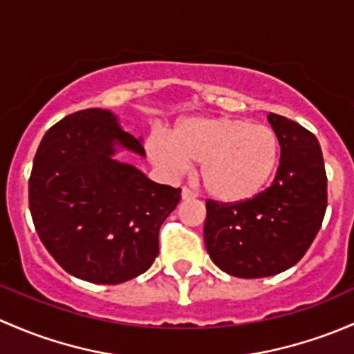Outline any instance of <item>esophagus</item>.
Masks as SVG:
<instances>
[{
	"label": "esophagus",
	"mask_w": 354,
	"mask_h": 354,
	"mask_svg": "<svg viewBox=\"0 0 354 354\" xmlns=\"http://www.w3.org/2000/svg\"><path fill=\"white\" fill-rule=\"evenodd\" d=\"M180 196H182V199H196V198H198V196H196L194 192H192L191 189H187V187L182 189Z\"/></svg>",
	"instance_id": "1"
}]
</instances>
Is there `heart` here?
<instances>
[{
  "instance_id": "heart-1",
  "label": "heart",
  "mask_w": 354,
  "mask_h": 354,
  "mask_svg": "<svg viewBox=\"0 0 354 354\" xmlns=\"http://www.w3.org/2000/svg\"><path fill=\"white\" fill-rule=\"evenodd\" d=\"M151 163L167 177L182 176L201 162L206 191L221 203H245L266 191L281 156L279 136L266 124L235 118H191L172 138L148 140Z\"/></svg>"
}]
</instances>
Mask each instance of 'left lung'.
<instances>
[{
    "label": "left lung",
    "instance_id": "1",
    "mask_svg": "<svg viewBox=\"0 0 354 354\" xmlns=\"http://www.w3.org/2000/svg\"><path fill=\"white\" fill-rule=\"evenodd\" d=\"M268 121L281 156L271 187L245 203H206L204 242L211 261L236 278H266L297 264L327 207L322 150L310 131L278 114Z\"/></svg>",
    "mask_w": 354,
    "mask_h": 354
}]
</instances>
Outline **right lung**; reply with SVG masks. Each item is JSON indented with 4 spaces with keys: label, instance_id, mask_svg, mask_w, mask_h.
Returning a JSON list of instances; mask_svg holds the SVG:
<instances>
[{
    "label": "right lung",
    "instance_id": "obj_1",
    "mask_svg": "<svg viewBox=\"0 0 354 354\" xmlns=\"http://www.w3.org/2000/svg\"><path fill=\"white\" fill-rule=\"evenodd\" d=\"M145 156L143 138L122 129L107 109L66 115L44 134L28 180L35 230L75 278L119 285L143 274L158 256V232L180 189L156 184L121 162Z\"/></svg>",
    "mask_w": 354,
    "mask_h": 354
}]
</instances>
